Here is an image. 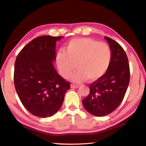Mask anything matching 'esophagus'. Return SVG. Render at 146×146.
I'll return each instance as SVG.
<instances>
[{
  "label": "esophagus",
  "mask_w": 146,
  "mask_h": 146,
  "mask_svg": "<svg viewBox=\"0 0 146 146\" xmlns=\"http://www.w3.org/2000/svg\"><path fill=\"white\" fill-rule=\"evenodd\" d=\"M78 87H79V86L77 85V84H71V88H78Z\"/></svg>",
  "instance_id": "obj_1"
}]
</instances>
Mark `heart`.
Here are the masks:
<instances>
[{"label": "heart", "mask_w": 146, "mask_h": 146, "mask_svg": "<svg viewBox=\"0 0 146 146\" xmlns=\"http://www.w3.org/2000/svg\"><path fill=\"white\" fill-rule=\"evenodd\" d=\"M111 60V51L107 44L88 38L73 39L66 51L60 49L56 54V66L64 78L71 75L76 64L78 70L71 77L76 82L99 79L108 71Z\"/></svg>", "instance_id": "1"}]
</instances>
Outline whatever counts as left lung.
I'll return each instance as SVG.
<instances>
[{
	"label": "left lung",
	"instance_id": "8db88e82",
	"mask_svg": "<svg viewBox=\"0 0 146 146\" xmlns=\"http://www.w3.org/2000/svg\"><path fill=\"white\" fill-rule=\"evenodd\" d=\"M111 51V60L105 75L90 86V92L82 100L90 114L102 117L112 113L122 102L129 82V66L122 47L105 36Z\"/></svg>",
	"mask_w": 146,
	"mask_h": 146
}]
</instances>
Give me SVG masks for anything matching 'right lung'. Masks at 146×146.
Wrapping results in <instances>:
<instances>
[{
    "instance_id": "right-lung-1",
    "label": "right lung",
    "mask_w": 146,
    "mask_h": 146,
    "mask_svg": "<svg viewBox=\"0 0 146 146\" xmlns=\"http://www.w3.org/2000/svg\"><path fill=\"white\" fill-rule=\"evenodd\" d=\"M63 36H42L32 40L20 51L15 63V87L22 104L32 115L51 117L58 111L70 89L56 72V41Z\"/></svg>"
}]
</instances>
